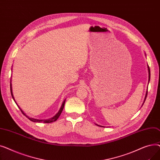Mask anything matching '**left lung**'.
<instances>
[{"mask_svg": "<svg viewBox=\"0 0 160 160\" xmlns=\"http://www.w3.org/2000/svg\"><path fill=\"white\" fill-rule=\"evenodd\" d=\"M148 83H149V81H150V68H149V66H148ZM147 93H148V91H147V93H146L143 104H144V102H145V100H146V98H147ZM143 104H142V105H143ZM100 127H102V126H100Z\"/></svg>", "mask_w": 160, "mask_h": 160, "instance_id": "left-lung-1", "label": "left lung"}]
</instances>
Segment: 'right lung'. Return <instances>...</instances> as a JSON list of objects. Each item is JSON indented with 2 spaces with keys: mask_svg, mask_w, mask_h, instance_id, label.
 Returning a JSON list of instances; mask_svg holds the SVG:
<instances>
[{
  "mask_svg": "<svg viewBox=\"0 0 160 160\" xmlns=\"http://www.w3.org/2000/svg\"><path fill=\"white\" fill-rule=\"evenodd\" d=\"M11 82H12V80H10V91H11V94H12V96L13 99L14 100V101H15V99H14V97H13V93H12V83H11ZM65 102V100H64V101L63 102V103H62V106H61V108H60V110H59V112H58L53 117H52V118H50V119H44V120H43H43H42V119H41V120H40V119H36L31 118V117H28L27 115H26V114H25V113L23 112V111H22L21 109L19 107V109L21 110V112L22 113V114H23L24 115L26 116L30 121H32V122H34L50 123V122H52L56 121L58 119V117H60V115H61V113H62V111H63V110ZM15 103H16V102H15Z\"/></svg>",
  "mask_w": 160,
  "mask_h": 160,
  "instance_id": "obj_1",
  "label": "right lung"
}]
</instances>
